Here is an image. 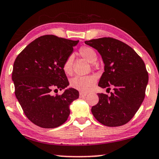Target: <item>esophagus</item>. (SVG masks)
Instances as JSON below:
<instances>
[{
	"mask_svg": "<svg viewBox=\"0 0 159 159\" xmlns=\"http://www.w3.org/2000/svg\"><path fill=\"white\" fill-rule=\"evenodd\" d=\"M86 96H87V93H82V92L80 93V98L85 97Z\"/></svg>",
	"mask_w": 159,
	"mask_h": 159,
	"instance_id": "esophagus-1",
	"label": "esophagus"
}]
</instances>
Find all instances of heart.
I'll return each instance as SVG.
<instances>
[{"label": "heart", "mask_w": 159, "mask_h": 159, "mask_svg": "<svg viewBox=\"0 0 159 159\" xmlns=\"http://www.w3.org/2000/svg\"><path fill=\"white\" fill-rule=\"evenodd\" d=\"M79 54L81 57L85 59L88 63H93L97 59V54L93 49L90 47L84 46L80 47ZM63 71L66 75H71L73 72V57L69 56L65 60L62 66ZM96 79L93 76L88 77H76L71 80L70 85L71 88L81 92L87 93L96 83Z\"/></svg>", "instance_id": "1"}]
</instances>
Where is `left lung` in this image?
I'll return each mask as SVG.
<instances>
[{
    "label": "left lung",
    "mask_w": 159,
    "mask_h": 159,
    "mask_svg": "<svg viewBox=\"0 0 159 159\" xmlns=\"http://www.w3.org/2000/svg\"><path fill=\"white\" fill-rule=\"evenodd\" d=\"M86 44L97 49L104 63L98 86L114 92L98 93V103L92 107L95 118L110 127L129 122L145 96L148 73L143 59L129 45L111 37L91 39Z\"/></svg>",
    "instance_id": "1"
}]
</instances>
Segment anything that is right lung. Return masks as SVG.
I'll return each mask as SVG.
<instances>
[{"instance_id": "1", "label": "right lung", "mask_w": 159, "mask_h": 159, "mask_svg": "<svg viewBox=\"0 0 159 159\" xmlns=\"http://www.w3.org/2000/svg\"><path fill=\"white\" fill-rule=\"evenodd\" d=\"M78 42L45 35L30 43L14 61L15 96L26 117L39 127L53 129L64 123L70 114L69 105L79 98L74 88L51 95L69 85L62 66Z\"/></svg>"}]
</instances>
